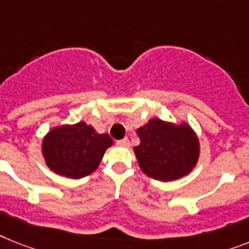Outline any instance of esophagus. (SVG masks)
<instances>
[{
    "label": "esophagus",
    "mask_w": 249,
    "mask_h": 249,
    "mask_svg": "<svg viewBox=\"0 0 249 249\" xmlns=\"http://www.w3.org/2000/svg\"><path fill=\"white\" fill-rule=\"evenodd\" d=\"M117 145H118V146H123V147H128V146H129V140H128V139H123V140H118V141H117Z\"/></svg>",
    "instance_id": "esophagus-1"
}]
</instances>
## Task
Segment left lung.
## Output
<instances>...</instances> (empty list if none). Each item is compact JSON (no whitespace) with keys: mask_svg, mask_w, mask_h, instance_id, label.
Returning <instances> with one entry per match:
<instances>
[{"mask_svg":"<svg viewBox=\"0 0 249 249\" xmlns=\"http://www.w3.org/2000/svg\"><path fill=\"white\" fill-rule=\"evenodd\" d=\"M140 145L133 149L140 168L154 179L174 180L188 174L196 165L200 145L187 124L150 120L137 129Z\"/></svg>","mask_w":249,"mask_h":249,"instance_id":"8db88e82","label":"left lung"}]
</instances>
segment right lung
Instances as JSON below:
<instances>
[{"instance_id": "add662e5", "label": "right lung", "mask_w": 249, "mask_h": 249, "mask_svg": "<svg viewBox=\"0 0 249 249\" xmlns=\"http://www.w3.org/2000/svg\"><path fill=\"white\" fill-rule=\"evenodd\" d=\"M112 143L108 133L100 135L85 122H79L53 128L43 141V155L54 173L77 179L98 168Z\"/></svg>"}]
</instances>
